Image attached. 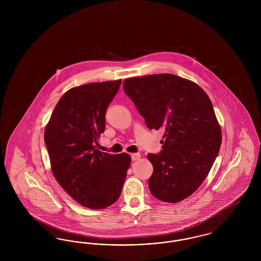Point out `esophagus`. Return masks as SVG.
Masks as SVG:
<instances>
[{"instance_id":"obj_1","label":"esophagus","mask_w":261,"mask_h":261,"mask_svg":"<svg viewBox=\"0 0 261 261\" xmlns=\"http://www.w3.org/2000/svg\"><path fill=\"white\" fill-rule=\"evenodd\" d=\"M140 158H141V154L140 153H132L131 154V159H132V161H138V160H140Z\"/></svg>"}]
</instances>
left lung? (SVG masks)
Listing matches in <instances>:
<instances>
[{
	"instance_id": "8db88e82",
	"label": "left lung",
	"mask_w": 261,
	"mask_h": 261,
	"mask_svg": "<svg viewBox=\"0 0 261 261\" xmlns=\"http://www.w3.org/2000/svg\"><path fill=\"white\" fill-rule=\"evenodd\" d=\"M123 89L148 128L164 131L162 152L148 154L151 195L170 203L190 197L206 178L222 142L208 96L195 82L169 73L127 78Z\"/></svg>"
}]
</instances>
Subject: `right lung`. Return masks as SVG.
<instances>
[{
    "instance_id": "1",
    "label": "right lung",
    "mask_w": 261,
    "mask_h": 261,
    "mask_svg": "<svg viewBox=\"0 0 261 261\" xmlns=\"http://www.w3.org/2000/svg\"><path fill=\"white\" fill-rule=\"evenodd\" d=\"M121 80L71 88L58 101L45 128L50 168L58 183L78 203L101 210L121 194L131 164L128 153L97 149L106 112Z\"/></svg>"
}]
</instances>
